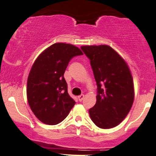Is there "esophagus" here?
<instances>
[{"label":"esophagus","instance_id":"34e87169","mask_svg":"<svg viewBox=\"0 0 156 156\" xmlns=\"http://www.w3.org/2000/svg\"><path fill=\"white\" fill-rule=\"evenodd\" d=\"M84 94H81V95L78 96V100H79V101H80V102H82V101L84 100Z\"/></svg>","mask_w":156,"mask_h":156}]
</instances>
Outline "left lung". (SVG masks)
Returning a JSON list of instances; mask_svg holds the SVG:
<instances>
[{
	"instance_id": "left-lung-1",
	"label": "left lung",
	"mask_w": 156,
	"mask_h": 156,
	"mask_svg": "<svg viewBox=\"0 0 156 156\" xmlns=\"http://www.w3.org/2000/svg\"><path fill=\"white\" fill-rule=\"evenodd\" d=\"M81 48L90 59L98 85L96 104L89 110L91 120L102 129L116 127L126 118L134 101L130 68L108 45L82 46Z\"/></svg>"
}]
</instances>
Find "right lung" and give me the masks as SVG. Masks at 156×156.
Instances as JSON below:
<instances>
[{
	"label": "right lung",
	"instance_id": "obj_1",
	"mask_svg": "<svg viewBox=\"0 0 156 156\" xmlns=\"http://www.w3.org/2000/svg\"><path fill=\"white\" fill-rule=\"evenodd\" d=\"M82 51L69 44L55 43L38 55L27 80V100L35 116L44 124L63 121L75 105L69 95L64 74L69 62Z\"/></svg>",
	"mask_w": 156,
	"mask_h": 156
}]
</instances>
